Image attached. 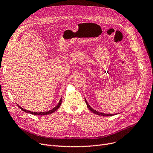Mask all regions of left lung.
Listing matches in <instances>:
<instances>
[{
	"mask_svg": "<svg viewBox=\"0 0 153 153\" xmlns=\"http://www.w3.org/2000/svg\"><path fill=\"white\" fill-rule=\"evenodd\" d=\"M85 103H86V104H87V107L89 108V109L91 111H92L93 113H94V114H96V115H100V116H108H108H112V115H115V114H103V113H100V112H99V111H96V110H94V109L89 105V103H87V100H86L85 99Z\"/></svg>",
	"mask_w": 153,
	"mask_h": 153,
	"instance_id": "left-lung-1",
	"label": "left lung"
}]
</instances>
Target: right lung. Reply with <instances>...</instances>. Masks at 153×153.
I'll return each mask as SVG.
<instances>
[{
  "mask_svg": "<svg viewBox=\"0 0 153 153\" xmlns=\"http://www.w3.org/2000/svg\"><path fill=\"white\" fill-rule=\"evenodd\" d=\"M61 102H62V98L60 99L59 102L58 103V105H56L55 107H54L53 109L50 110V111H43V112H33V111H28V110H25V109H24V108H23L20 107L19 105H18V106L20 107V108L21 110H23V111H24L27 112V113L31 114H33V115H49V114H51L53 113V112H54V111H55L56 110H58V109L59 108L60 105H61Z\"/></svg>",
  "mask_w": 153,
  "mask_h": 153,
  "instance_id": "right-lung-1",
  "label": "right lung"
}]
</instances>
